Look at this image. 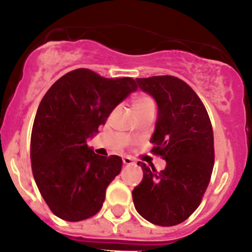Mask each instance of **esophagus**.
Masks as SVG:
<instances>
[{
    "mask_svg": "<svg viewBox=\"0 0 252 252\" xmlns=\"http://www.w3.org/2000/svg\"><path fill=\"white\" fill-rule=\"evenodd\" d=\"M123 163L124 164H134V159L130 158V157H123Z\"/></svg>",
    "mask_w": 252,
    "mask_h": 252,
    "instance_id": "esophagus-1",
    "label": "esophagus"
}]
</instances>
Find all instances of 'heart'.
<instances>
[{"label":"heart","mask_w":252,"mask_h":252,"mask_svg":"<svg viewBox=\"0 0 252 252\" xmlns=\"http://www.w3.org/2000/svg\"><path fill=\"white\" fill-rule=\"evenodd\" d=\"M131 105H133V110L135 112V114L141 113V112L147 110H155L154 98L149 95H145V94L134 96Z\"/></svg>","instance_id":"b5f03b06"}]
</instances>
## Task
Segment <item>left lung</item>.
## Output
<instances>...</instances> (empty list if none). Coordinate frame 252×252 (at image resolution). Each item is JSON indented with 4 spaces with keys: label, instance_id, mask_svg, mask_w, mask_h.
Returning <instances> with one entry per match:
<instances>
[{
    "label": "left lung",
    "instance_id": "1",
    "mask_svg": "<svg viewBox=\"0 0 252 252\" xmlns=\"http://www.w3.org/2000/svg\"><path fill=\"white\" fill-rule=\"evenodd\" d=\"M158 106L152 154L166 159L163 171L138 162L144 178L133 190L140 216L154 224L184 222L201 204L215 163L213 130L204 103L185 81L172 75L136 79Z\"/></svg>",
    "mask_w": 252,
    "mask_h": 252
}]
</instances>
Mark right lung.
<instances>
[{
	"label": "right lung",
	"mask_w": 252,
	"mask_h": 252,
	"mask_svg": "<svg viewBox=\"0 0 252 252\" xmlns=\"http://www.w3.org/2000/svg\"><path fill=\"white\" fill-rule=\"evenodd\" d=\"M138 85L131 78H103L86 68L58 79L40 102L30 139L32 169L41 196L68 222L98 212L122 158L95 154L86 144Z\"/></svg>",
	"instance_id": "add662e5"
}]
</instances>
